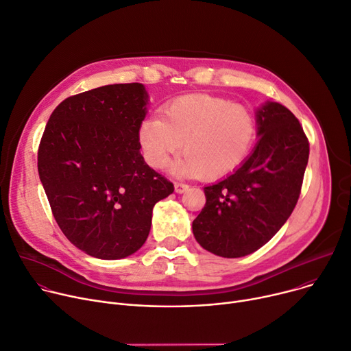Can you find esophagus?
I'll return each mask as SVG.
<instances>
[{
	"label": "esophagus",
	"instance_id": "34e87169",
	"mask_svg": "<svg viewBox=\"0 0 351 351\" xmlns=\"http://www.w3.org/2000/svg\"><path fill=\"white\" fill-rule=\"evenodd\" d=\"M189 189L188 183H182V182H175V192L176 193H183Z\"/></svg>",
	"mask_w": 351,
	"mask_h": 351
}]
</instances>
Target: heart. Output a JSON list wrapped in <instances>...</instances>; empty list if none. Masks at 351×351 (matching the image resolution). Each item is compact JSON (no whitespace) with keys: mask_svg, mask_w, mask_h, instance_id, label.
Listing matches in <instances>:
<instances>
[{"mask_svg":"<svg viewBox=\"0 0 351 351\" xmlns=\"http://www.w3.org/2000/svg\"><path fill=\"white\" fill-rule=\"evenodd\" d=\"M256 138L254 114L231 101L207 95L182 96L138 127V143L149 167L162 169L183 148L175 169L208 179L236 171Z\"/></svg>","mask_w":351,"mask_h":351,"instance_id":"b5f03b06","label":"heart"}]
</instances>
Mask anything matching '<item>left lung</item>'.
<instances>
[{"label":"left lung","mask_w":351,"mask_h":351,"mask_svg":"<svg viewBox=\"0 0 351 351\" xmlns=\"http://www.w3.org/2000/svg\"><path fill=\"white\" fill-rule=\"evenodd\" d=\"M256 124L255 149L236 172L206 186L192 224L197 243L224 258L248 255L276 234L298 203L308 165V136L287 107L265 104Z\"/></svg>","instance_id":"1"}]
</instances>
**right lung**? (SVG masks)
I'll list each match as a JSON object with an SVG mask.
<instances>
[{
	"mask_svg": "<svg viewBox=\"0 0 351 351\" xmlns=\"http://www.w3.org/2000/svg\"><path fill=\"white\" fill-rule=\"evenodd\" d=\"M141 83L108 84L63 100L38 148V172L67 240L101 260L145 243L156 202L173 183L147 165L138 127L147 115Z\"/></svg>",
	"mask_w": 351,
	"mask_h": 351,
	"instance_id": "right-lung-1",
	"label": "right lung"
}]
</instances>
